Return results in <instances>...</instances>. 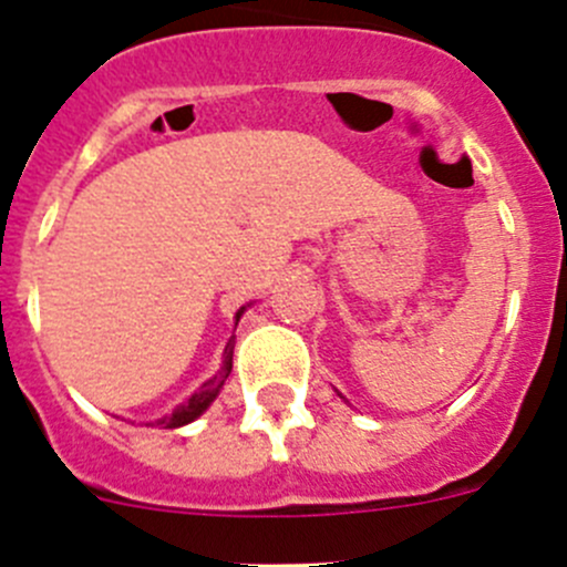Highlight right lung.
Listing matches in <instances>:
<instances>
[{"mask_svg": "<svg viewBox=\"0 0 567 567\" xmlns=\"http://www.w3.org/2000/svg\"><path fill=\"white\" fill-rule=\"evenodd\" d=\"M244 312H247V307H241V310L236 312V326H238V320H241ZM233 348H236V337H230V342H227V346H225V359H221V368L216 370L214 379L205 381V384L199 386V390L194 392L192 398L186 400V403L175 405L173 414H164L162 420L147 422V425H158V427H167V431H173V427H183V425H188V422L197 420V416H203L205 411H208V405L214 403L216 398H219L221 386H225L227 375H230V370H233Z\"/></svg>", "mask_w": 567, "mask_h": 567, "instance_id": "1", "label": "right lung"}]
</instances>
